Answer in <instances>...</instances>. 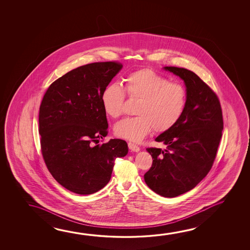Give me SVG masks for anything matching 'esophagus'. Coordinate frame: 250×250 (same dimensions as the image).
<instances>
[{"label": "esophagus", "mask_w": 250, "mask_h": 250, "mask_svg": "<svg viewBox=\"0 0 250 250\" xmlns=\"http://www.w3.org/2000/svg\"><path fill=\"white\" fill-rule=\"evenodd\" d=\"M128 147L130 148L131 151H139L140 150V147H139V146H137L135 144L131 143V142L128 143Z\"/></svg>", "instance_id": "34e87169"}]
</instances>
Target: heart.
<instances>
[{
    "mask_svg": "<svg viewBox=\"0 0 250 250\" xmlns=\"http://www.w3.org/2000/svg\"><path fill=\"white\" fill-rule=\"evenodd\" d=\"M110 83L101 95L103 109L111 118L123 113L126 94L139 99L136 113L115 125V134L131 141H140L154 130L163 133L171 130L180 121L188 103V92L179 83L151 69H142L129 74L124 80Z\"/></svg>",
    "mask_w": 250,
    "mask_h": 250,
    "instance_id": "1",
    "label": "heart"
}]
</instances>
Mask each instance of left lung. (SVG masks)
<instances>
[{
    "instance_id": "left-lung-1",
    "label": "left lung",
    "mask_w": 250,
    "mask_h": 250,
    "mask_svg": "<svg viewBox=\"0 0 250 250\" xmlns=\"http://www.w3.org/2000/svg\"><path fill=\"white\" fill-rule=\"evenodd\" d=\"M165 70L184 80L188 103L176 125L155 139L167 149L146 148L153 160L144 179L153 192L172 198L195 188L211 170L222 136L223 119L216 93L196 74L172 66Z\"/></svg>"
}]
</instances>
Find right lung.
<instances>
[{
    "mask_svg": "<svg viewBox=\"0 0 250 250\" xmlns=\"http://www.w3.org/2000/svg\"><path fill=\"white\" fill-rule=\"evenodd\" d=\"M122 67L115 61L80 66L52 83L42 98V155L54 179L70 192L85 195L102 189L115 160L128 152L123 139L98 145L108 134L101 95Z\"/></svg>",
    "mask_w": 250,
    "mask_h": 250,
    "instance_id": "add662e5",
    "label": "right lung"
}]
</instances>
